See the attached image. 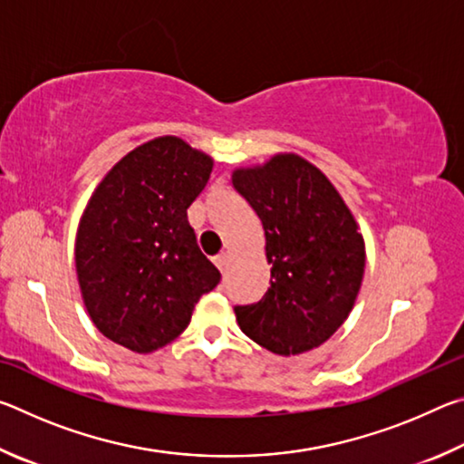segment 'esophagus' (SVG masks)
<instances>
[{"label": "esophagus", "mask_w": 464, "mask_h": 464, "mask_svg": "<svg viewBox=\"0 0 464 464\" xmlns=\"http://www.w3.org/2000/svg\"><path fill=\"white\" fill-rule=\"evenodd\" d=\"M215 264H217V268L223 272L227 266H229V251H221V254L215 256Z\"/></svg>", "instance_id": "1"}]
</instances>
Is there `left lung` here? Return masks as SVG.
<instances>
[{"label": "left lung", "instance_id": "left-lung-1", "mask_svg": "<svg viewBox=\"0 0 464 464\" xmlns=\"http://www.w3.org/2000/svg\"><path fill=\"white\" fill-rule=\"evenodd\" d=\"M233 188L260 217L270 288L237 304L241 332L278 356H295L332 337L354 307L366 251L340 192L295 153L235 169Z\"/></svg>", "mask_w": 464, "mask_h": 464}]
</instances>
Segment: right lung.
Segmentation results:
<instances>
[{
	"label": "right lung",
	"instance_id": "add662e5",
	"mask_svg": "<svg viewBox=\"0 0 464 464\" xmlns=\"http://www.w3.org/2000/svg\"><path fill=\"white\" fill-rule=\"evenodd\" d=\"M213 160L178 137L132 149L102 179L83 210L75 268L90 317L108 340L139 354L169 343L221 272L207 260L188 207Z\"/></svg>",
	"mask_w": 464,
	"mask_h": 464
}]
</instances>
